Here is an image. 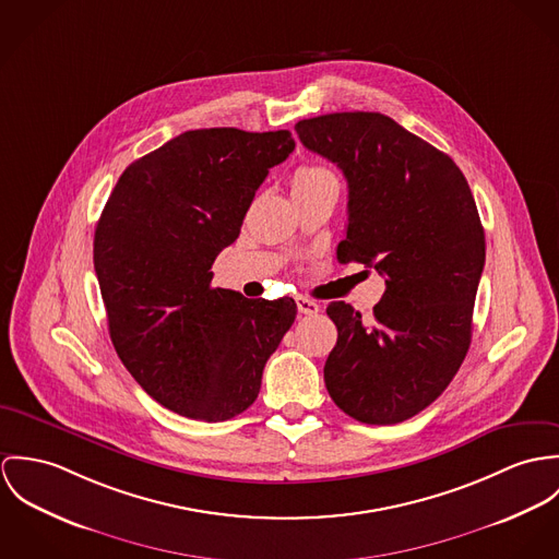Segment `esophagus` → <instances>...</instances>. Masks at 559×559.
<instances>
[{"instance_id": "1", "label": "esophagus", "mask_w": 559, "mask_h": 559, "mask_svg": "<svg viewBox=\"0 0 559 559\" xmlns=\"http://www.w3.org/2000/svg\"><path fill=\"white\" fill-rule=\"evenodd\" d=\"M296 305H298V310L302 314H317L319 312V305L314 300H310V298H305V296H298Z\"/></svg>"}]
</instances>
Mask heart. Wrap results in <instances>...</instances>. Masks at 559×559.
Returning a JSON list of instances; mask_svg holds the SVG:
<instances>
[{
	"label": "heart",
	"mask_w": 559,
	"mask_h": 559,
	"mask_svg": "<svg viewBox=\"0 0 559 559\" xmlns=\"http://www.w3.org/2000/svg\"><path fill=\"white\" fill-rule=\"evenodd\" d=\"M294 192H309V190H321V188H338L336 174L325 165H302L294 174L292 180Z\"/></svg>",
	"instance_id": "1"
}]
</instances>
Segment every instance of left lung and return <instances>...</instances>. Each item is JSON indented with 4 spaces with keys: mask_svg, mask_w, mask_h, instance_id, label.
I'll return each instance as SVG.
<instances>
[{
    "mask_svg": "<svg viewBox=\"0 0 559 559\" xmlns=\"http://www.w3.org/2000/svg\"><path fill=\"white\" fill-rule=\"evenodd\" d=\"M302 145L334 163L349 187L336 257L385 278L367 323L345 302L323 379L332 401L365 425H396L448 388L472 343L485 267V229L454 160L392 118L328 114L296 124Z\"/></svg>",
    "mask_w": 559,
    "mask_h": 559,
    "instance_id": "8db88e82",
    "label": "left lung"
}]
</instances>
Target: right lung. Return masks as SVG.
<instances>
[{"instance_id": "right-lung-1", "label": "right lung", "mask_w": 559, "mask_h": 559, "mask_svg": "<svg viewBox=\"0 0 559 559\" xmlns=\"http://www.w3.org/2000/svg\"><path fill=\"white\" fill-rule=\"evenodd\" d=\"M296 147L289 130H187L126 167L94 234L114 347L163 407L223 423L254 403L267 358L292 328V298L212 287L257 188Z\"/></svg>"}]
</instances>
